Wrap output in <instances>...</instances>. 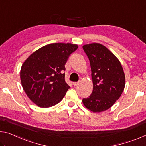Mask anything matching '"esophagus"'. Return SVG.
<instances>
[{"label":"esophagus","instance_id":"obj_1","mask_svg":"<svg viewBox=\"0 0 146 146\" xmlns=\"http://www.w3.org/2000/svg\"><path fill=\"white\" fill-rule=\"evenodd\" d=\"M73 84L75 86H77L78 84V82H73Z\"/></svg>","mask_w":146,"mask_h":146}]
</instances>
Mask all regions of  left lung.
Masks as SVG:
<instances>
[{"instance_id": "8db88e82", "label": "left lung", "mask_w": 146, "mask_h": 146, "mask_svg": "<svg viewBox=\"0 0 146 146\" xmlns=\"http://www.w3.org/2000/svg\"><path fill=\"white\" fill-rule=\"evenodd\" d=\"M82 48L90 60L93 82L92 94L82 103L93 112H103L114 105L123 91V69L117 58L101 44H87Z\"/></svg>"}]
</instances>
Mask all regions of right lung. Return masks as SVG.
<instances>
[{"instance_id":"right-lung-1","label":"right lung","mask_w":146,"mask_h":146,"mask_svg":"<svg viewBox=\"0 0 146 146\" xmlns=\"http://www.w3.org/2000/svg\"><path fill=\"white\" fill-rule=\"evenodd\" d=\"M78 45L56 43L43 46L23 64L20 71L23 88L31 100L41 108L62 100L69 88L65 81V64Z\"/></svg>"}]
</instances>
